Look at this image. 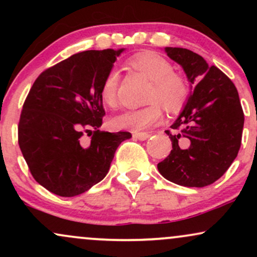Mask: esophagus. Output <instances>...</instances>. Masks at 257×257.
Listing matches in <instances>:
<instances>
[{
	"label": "esophagus",
	"instance_id": "esophagus-1",
	"mask_svg": "<svg viewBox=\"0 0 257 257\" xmlns=\"http://www.w3.org/2000/svg\"><path fill=\"white\" fill-rule=\"evenodd\" d=\"M133 137L139 139V140H146V139H149L150 137H151V134H150V133H146V132H140V133L135 132V133H133Z\"/></svg>",
	"mask_w": 257,
	"mask_h": 257
}]
</instances>
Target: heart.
<instances>
[{
  "label": "heart",
  "instance_id": "heart-1",
  "mask_svg": "<svg viewBox=\"0 0 257 257\" xmlns=\"http://www.w3.org/2000/svg\"><path fill=\"white\" fill-rule=\"evenodd\" d=\"M128 64L151 81L147 89L146 106L126 110L111 119V126L117 131L138 132L146 129L162 118V106L168 112H179L188 96L187 83L174 72L173 65L155 52H143L133 55ZM119 73L112 69L105 76L100 88V98L108 107H116Z\"/></svg>",
  "mask_w": 257,
  "mask_h": 257
}]
</instances>
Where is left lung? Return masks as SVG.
Segmentation results:
<instances>
[{
	"label": "left lung",
	"instance_id": "1",
	"mask_svg": "<svg viewBox=\"0 0 257 257\" xmlns=\"http://www.w3.org/2000/svg\"><path fill=\"white\" fill-rule=\"evenodd\" d=\"M168 57L184 67L194 89L184 111L166 131L173 150L158 170L186 187H204L219 180L240 149L244 112L233 82L197 53L167 47Z\"/></svg>",
	"mask_w": 257,
	"mask_h": 257
}]
</instances>
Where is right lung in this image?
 I'll list each match as a JSON object with an SVG mask.
<instances>
[{"label":"right lung","mask_w":257,"mask_h":257,"mask_svg":"<svg viewBox=\"0 0 257 257\" xmlns=\"http://www.w3.org/2000/svg\"><path fill=\"white\" fill-rule=\"evenodd\" d=\"M123 49L85 51L44 70L20 113L18 143L34 178L49 192L75 197L101 181L128 132L99 131L100 88ZM91 137L85 141L84 135Z\"/></svg>","instance_id":"right-lung-1"}]
</instances>
